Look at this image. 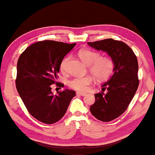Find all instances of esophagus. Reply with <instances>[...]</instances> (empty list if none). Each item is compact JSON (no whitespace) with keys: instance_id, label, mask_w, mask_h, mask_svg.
<instances>
[{"instance_id":"1","label":"esophagus","mask_w":155,"mask_h":155,"mask_svg":"<svg viewBox=\"0 0 155 155\" xmlns=\"http://www.w3.org/2000/svg\"><path fill=\"white\" fill-rule=\"evenodd\" d=\"M76 95H81V96H84V95H87V93H85V92H76Z\"/></svg>"}]
</instances>
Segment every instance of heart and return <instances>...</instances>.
I'll list each match as a JSON object with an SVG mask.
<instances>
[{"label": "heart", "mask_w": 155, "mask_h": 155, "mask_svg": "<svg viewBox=\"0 0 155 155\" xmlns=\"http://www.w3.org/2000/svg\"><path fill=\"white\" fill-rule=\"evenodd\" d=\"M79 56L84 63L89 65V71L98 81H104L113 73L114 63L111 57L101 56L100 52L90 49H81L79 51ZM69 60L70 56L65 57L62 60L60 64V69L62 72L66 71ZM92 82L91 76H76L68 80V85L74 90L84 92L88 90Z\"/></svg>", "instance_id": "1"}]
</instances>
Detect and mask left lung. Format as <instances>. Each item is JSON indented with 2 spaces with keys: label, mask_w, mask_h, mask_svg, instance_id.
<instances>
[{
  "label": "left lung",
  "mask_w": 155,
  "mask_h": 155,
  "mask_svg": "<svg viewBox=\"0 0 155 155\" xmlns=\"http://www.w3.org/2000/svg\"><path fill=\"white\" fill-rule=\"evenodd\" d=\"M87 44L107 52L114 63L113 75L102 85L103 92L95 94V102L90 108L96 119L110 122L125 111L138 87V60L131 48L121 41L107 38Z\"/></svg>",
  "instance_id": "8db88e82"
}]
</instances>
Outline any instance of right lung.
Instances as JSON below:
<instances>
[{"mask_svg":"<svg viewBox=\"0 0 155 155\" xmlns=\"http://www.w3.org/2000/svg\"><path fill=\"white\" fill-rule=\"evenodd\" d=\"M75 45L45 40L33 44L19 56L16 87L28 112L43 123L61 120L76 95L75 91L68 89L53 95L51 87L58 83L62 60Z\"/></svg>","mask_w":155,"mask_h":155,"instance_id":"add662e5","label":"right lung"}]
</instances>
